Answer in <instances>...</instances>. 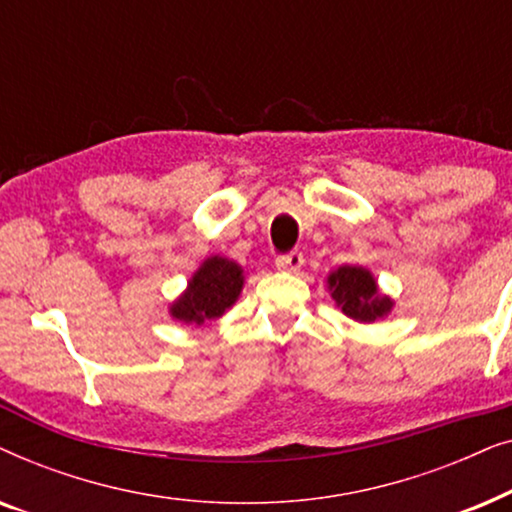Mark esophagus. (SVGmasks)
<instances>
[{
    "instance_id": "obj_1",
    "label": "esophagus",
    "mask_w": 512,
    "mask_h": 512,
    "mask_svg": "<svg viewBox=\"0 0 512 512\" xmlns=\"http://www.w3.org/2000/svg\"><path fill=\"white\" fill-rule=\"evenodd\" d=\"M275 265H277V270L291 272V275H296V272L305 265V258H303V254H300V251H291V254L279 256Z\"/></svg>"
}]
</instances>
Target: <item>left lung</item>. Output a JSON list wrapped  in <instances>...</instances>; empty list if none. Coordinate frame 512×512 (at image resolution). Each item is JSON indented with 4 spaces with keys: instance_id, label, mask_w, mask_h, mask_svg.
Segmentation results:
<instances>
[{
    "instance_id": "8db88e82",
    "label": "left lung",
    "mask_w": 512,
    "mask_h": 512,
    "mask_svg": "<svg viewBox=\"0 0 512 512\" xmlns=\"http://www.w3.org/2000/svg\"><path fill=\"white\" fill-rule=\"evenodd\" d=\"M326 284L342 314L359 321V324L380 321L394 307V300L380 291L373 272L361 268V265H340L338 270L328 275Z\"/></svg>"
}]
</instances>
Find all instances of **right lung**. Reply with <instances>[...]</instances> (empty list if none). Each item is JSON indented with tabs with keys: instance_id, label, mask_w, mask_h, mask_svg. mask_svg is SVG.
Instances as JSON below:
<instances>
[{
	"instance_id": "right-lung-1",
	"label": "right lung",
	"mask_w": 512,
	"mask_h": 512,
	"mask_svg": "<svg viewBox=\"0 0 512 512\" xmlns=\"http://www.w3.org/2000/svg\"><path fill=\"white\" fill-rule=\"evenodd\" d=\"M244 286L240 263L226 256H209L188 279L186 291L170 303V317L181 324L205 326L237 303Z\"/></svg>"
}]
</instances>
